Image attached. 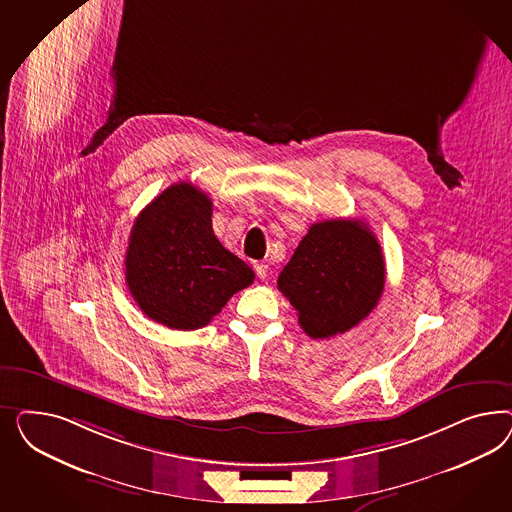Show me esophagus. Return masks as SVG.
Masks as SVG:
<instances>
[{"instance_id":"34e87169","label":"esophagus","mask_w":512,"mask_h":512,"mask_svg":"<svg viewBox=\"0 0 512 512\" xmlns=\"http://www.w3.org/2000/svg\"><path fill=\"white\" fill-rule=\"evenodd\" d=\"M253 268H255V274L259 276L261 279L268 278V264L264 263H255L253 264Z\"/></svg>"}]
</instances>
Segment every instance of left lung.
<instances>
[{
  "label": "left lung",
  "mask_w": 512,
  "mask_h": 512,
  "mask_svg": "<svg viewBox=\"0 0 512 512\" xmlns=\"http://www.w3.org/2000/svg\"><path fill=\"white\" fill-rule=\"evenodd\" d=\"M278 289L315 340L357 326L385 289V259L375 234L358 219L313 223L278 278Z\"/></svg>",
  "instance_id": "obj_1"
}]
</instances>
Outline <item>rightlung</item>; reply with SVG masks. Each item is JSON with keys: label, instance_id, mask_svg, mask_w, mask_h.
<instances>
[{"label": "right lung", "instance_id": "obj_1", "mask_svg": "<svg viewBox=\"0 0 512 512\" xmlns=\"http://www.w3.org/2000/svg\"><path fill=\"white\" fill-rule=\"evenodd\" d=\"M253 279L248 264L217 240L212 201L201 189L187 182L167 187L135 219L125 283L155 323L202 328Z\"/></svg>", "mask_w": 512, "mask_h": 512}]
</instances>
